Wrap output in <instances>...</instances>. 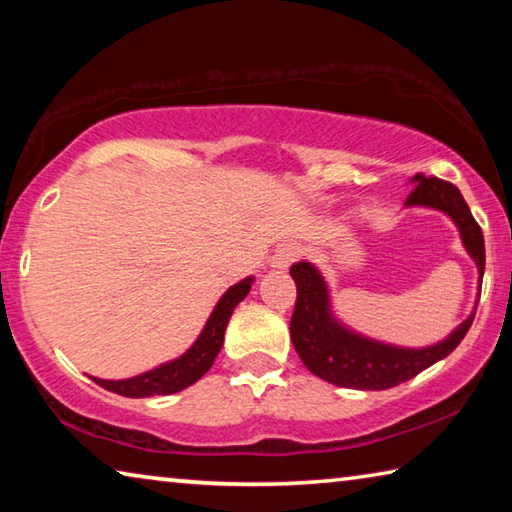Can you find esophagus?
Listing matches in <instances>:
<instances>
[{
	"instance_id": "1",
	"label": "esophagus",
	"mask_w": 512,
	"mask_h": 512,
	"mask_svg": "<svg viewBox=\"0 0 512 512\" xmlns=\"http://www.w3.org/2000/svg\"><path fill=\"white\" fill-rule=\"evenodd\" d=\"M298 255H300L298 246L284 244V246H280V248L275 250V255H273V259H271V266H273V268H280V271H287V268H289L293 262H296Z\"/></svg>"
}]
</instances>
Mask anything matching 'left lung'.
<instances>
[{"instance_id":"1","label":"left lung","mask_w":512,"mask_h":512,"mask_svg":"<svg viewBox=\"0 0 512 512\" xmlns=\"http://www.w3.org/2000/svg\"><path fill=\"white\" fill-rule=\"evenodd\" d=\"M413 192L404 207H424V210L443 212L456 225L465 253L472 257L479 271V284L485 271V244L479 223L467 207L461 192L440 178H427L418 173L411 180ZM291 277L296 282L298 300L291 316V341L302 363L316 377L334 386L354 388V391H386L402 381L413 379L418 372L445 359L465 339L467 329L474 320L470 311L461 325L452 329L443 341L409 348L357 332L336 316L332 305V291L311 262H298L291 266ZM481 291V289H479ZM479 302V296H476Z\"/></svg>"}]
</instances>
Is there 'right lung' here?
Masks as SVG:
<instances>
[{
    "label": "right lung",
    "mask_w": 512,
    "mask_h": 512,
    "mask_svg": "<svg viewBox=\"0 0 512 512\" xmlns=\"http://www.w3.org/2000/svg\"><path fill=\"white\" fill-rule=\"evenodd\" d=\"M253 282L255 277L248 275L237 284H232V287L223 293L219 302L214 305L210 318H207L205 327L201 329V334H198V339L189 345L180 357L164 361L160 366L128 379H90L101 388H106V391L124 397H153L185 391L187 386L196 384V381L212 368L216 354L221 352L225 327L230 323L232 311H235L239 302L248 296Z\"/></svg>",
    "instance_id": "add662e5"
}]
</instances>
